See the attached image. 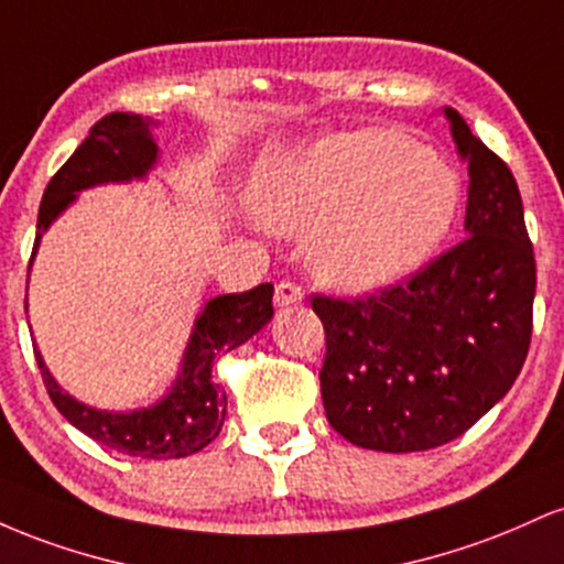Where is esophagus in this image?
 <instances>
[{
    "label": "esophagus",
    "mask_w": 564,
    "mask_h": 564,
    "mask_svg": "<svg viewBox=\"0 0 564 564\" xmlns=\"http://www.w3.org/2000/svg\"><path fill=\"white\" fill-rule=\"evenodd\" d=\"M304 300V291L302 286L291 281H281L275 286V304L278 307H291V304H300Z\"/></svg>",
    "instance_id": "esophagus-1"
}]
</instances>
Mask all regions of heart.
<instances>
[{
    "label": "heart",
    "mask_w": 564,
    "mask_h": 564,
    "mask_svg": "<svg viewBox=\"0 0 564 564\" xmlns=\"http://www.w3.org/2000/svg\"><path fill=\"white\" fill-rule=\"evenodd\" d=\"M458 204V174L394 129H352L291 148L257 185L264 223L313 230L315 273L349 291L416 273L448 236Z\"/></svg>",
    "instance_id": "1"
}]
</instances>
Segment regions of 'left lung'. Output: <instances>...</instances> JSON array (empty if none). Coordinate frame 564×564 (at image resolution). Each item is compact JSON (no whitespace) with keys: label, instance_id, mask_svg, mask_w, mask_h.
I'll return each instance as SVG.
<instances>
[{"label":"left lung","instance_id":"8db88e82","mask_svg":"<svg viewBox=\"0 0 564 564\" xmlns=\"http://www.w3.org/2000/svg\"><path fill=\"white\" fill-rule=\"evenodd\" d=\"M469 166L467 238L364 300L313 294L326 328L328 424L368 451L451 443L494 408L528 358L535 257L509 166L445 108Z\"/></svg>","mask_w":564,"mask_h":564}]
</instances>
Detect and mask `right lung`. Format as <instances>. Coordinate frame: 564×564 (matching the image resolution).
I'll return each instance as SVG.
<instances>
[{
  "label": "right lung",
  "instance_id": "1",
  "mask_svg": "<svg viewBox=\"0 0 564 564\" xmlns=\"http://www.w3.org/2000/svg\"><path fill=\"white\" fill-rule=\"evenodd\" d=\"M153 124L156 121L140 113H108L89 129L87 140L44 187L34 254L42 232L55 223L61 212L68 209V204H74L76 193L102 183H129L153 170L159 159V148L151 138ZM270 318H273V283H260L243 294H223L206 302L204 313L193 326L183 371L172 390L156 405L129 413L97 411L74 400L47 371L36 347L34 355L50 400L84 435L127 456L183 458L206 448L223 430L228 398L212 379L217 358L249 341Z\"/></svg>",
  "mask_w": 564,
  "mask_h": 564
}]
</instances>
